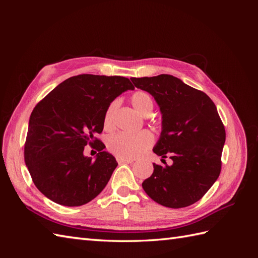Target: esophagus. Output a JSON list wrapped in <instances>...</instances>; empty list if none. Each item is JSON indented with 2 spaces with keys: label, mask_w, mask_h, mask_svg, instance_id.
<instances>
[{
  "label": "esophagus",
  "mask_w": 258,
  "mask_h": 258,
  "mask_svg": "<svg viewBox=\"0 0 258 258\" xmlns=\"http://www.w3.org/2000/svg\"><path fill=\"white\" fill-rule=\"evenodd\" d=\"M116 160H117V162L119 163H131V162H134V160L132 159H126V158H120V157H117L116 158Z\"/></svg>",
  "instance_id": "1"
}]
</instances>
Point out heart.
<instances>
[{
    "mask_svg": "<svg viewBox=\"0 0 258 258\" xmlns=\"http://www.w3.org/2000/svg\"><path fill=\"white\" fill-rule=\"evenodd\" d=\"M131 104L135 110L142 116H148L153 111V100L145 91H137L131 97ZM118 107V101L114 100L106 107L103 116V126L106 130H111L114 126V115ZM154 142L151 132L141 131L138 134H118L112 135L106 140V147L117 157L132 159L144 153Z\"/></svg>",
    "mask_w": 258,
    "mask_h": 258,
    "instance_id": "heart-1",
    "label": "heart"
}]
</instances>
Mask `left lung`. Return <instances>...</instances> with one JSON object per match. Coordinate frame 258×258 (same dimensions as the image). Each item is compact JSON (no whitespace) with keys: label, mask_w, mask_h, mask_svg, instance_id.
Listing matches in <instances>:
<instances>
[{"label":"left lung","mask_w":258,"mask_h":258,"mask_svg":"<svg viewBox=\"0 0 258 258\" xmlns=\"http://www.w3.org/2000/svg\"><path fill=\"white\" fill-rule=\"evenodd\" d=\"M130 80L159 105L162 130L153 151L173 161L165 167L153 163L143 189L163 207H188L205 196L221 173L226 132L217 108L205 92L172 75Z\"/></svg>","instance_id":"obj_1"}]
</instances>
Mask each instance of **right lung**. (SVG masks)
<instances>
[{
    "mask_svg": "<svg viewBox=\"0 0 258 258\" xmlns=\"http://www.w3.org/2000/svg\"><path fill=\"white\" fill-rule=\"evenodd\" d=\"M134 90L122 76L81 74L59 84L31 113L25 161L44 196L66 207L88 204L103 190L117 167L95 136L103 130L106 107L123 91ZM89 144L96 159L86 158Z\"/></svg>",
    "mask_w": 258,
    "mask_h": 258,
    "instance_id": "add662e5",
    "label": "right lung"
}]
</instances>
